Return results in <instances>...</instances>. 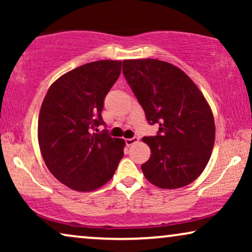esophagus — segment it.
Returning <instances> with one entry per match:
<instances>
[{"instance_id": "obj_1", "label": "esophagus", "mask_w": 252, "mask_h": 252, "mask_svg": "<svg viewBox=\"0 0 252 252\" xmlns=\"http://www.w3.org/2000/svg\"><path fill=\"white\" fill-rule=\"evenodd\" d=\"M137 141H139V137H137V136H133V137H130V139H126V140H125V143L127 144V146H132V144L136 143Z\"/></svg>"}]
</instances>
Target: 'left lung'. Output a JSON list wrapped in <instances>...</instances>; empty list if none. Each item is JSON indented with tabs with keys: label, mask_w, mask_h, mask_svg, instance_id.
Wrapping results in <instances>:
<instances>
[{
	"label": "left lung",
	"mask_w": 252,
	"mask_h": 252,
	"mask_svg": "<svg viewBox=\"0 0 252 252\" xmlns=\"http://www.w3.org/2000/svg\"><path fill=\"white\" fill-rule=\"evenodd\" d=\"M123 73L148 123L159 126L156 135L142 139L151 150L141 166L144 177L163 189L191 184L215 144V120L204 96L184 71L163 61H124Z\"/></svg>",
	"instance_id": "1"
}]
</instances>
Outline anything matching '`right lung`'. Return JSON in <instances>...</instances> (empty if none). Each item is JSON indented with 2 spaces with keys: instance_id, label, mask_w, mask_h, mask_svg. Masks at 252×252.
Returning <instances> with one entry per match:
<instances>
[{
  "instance_id": "right-lung-1",
  "label": "right lung",
  "mask_w": 252,
  "mask_h": 252,
  "mask_svg": "<svg viewBox=\"0 0 252 252\" xmlns=\"http://www.w3.org/2000/svg\"><path fill=\"white\" fill-rule=\"evenodd\" d=\"M120 61L81 65L58 78L41 105L37 136L51 174L79 191H91L113 177L125 141L111 137L102 118L104 98L120 75Z\"/></svg>"
}]
</instances>
